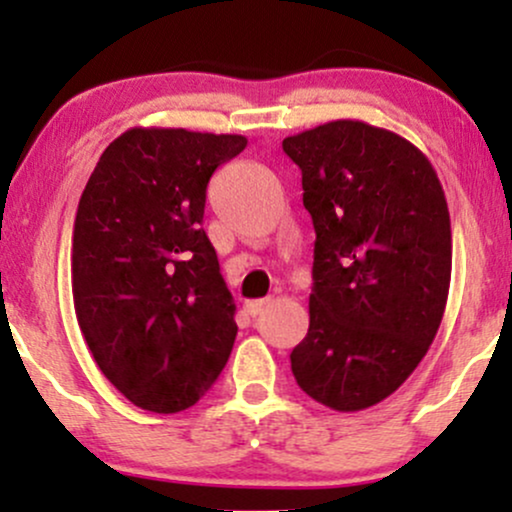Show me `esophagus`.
Returning a JSON list of instances; mask_svg holds the SVG:
<instances>
[{"label":"esophagus","mask_w":512,"mask_h":512,"mask_svg":"<svg viewBox=\"0 0 512 512\" xmlns=\"http://www.w3.org/2000/svg\"><path fill=\"white\" fill-rule=\"evenodd\" d=\"M267 305H269L267 298H260V301H248V303H245V313L257 317L264 308H267Z\"/></svg>","instance_id":"esophagus-1"}]
</instances>
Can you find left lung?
Masks as SVG:
<instances>
[{
	"label": "left lung",
	"mask_w": 512,
	"mask_h": 512,
	"mask_svg": "<svg viewBox=\"0 0 512 512\" xmlns=\"http://www.w3.org/2000/svg\"><path fill=\"white\" fill-rule=\"evenodd\" d=\"M303 173L315 262L308 334L291 351L305 395L334 411L390 397L436 339L450 291V211L421 149L334 120L284 139Z\"/></svg>",
	"instance_id": "left-lung-1"
}]
</instances>
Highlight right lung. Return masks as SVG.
<instances>
[{"label":"right lung","mask_w":512,"mask_h":512,"mask_svg":"<svg viewBox=\"0 0 512 512\" xmlns=\"http://www.w3.org/2000/svg\"><path fill=\"white\" fill-rule=\"evenodd\" d=\"M245 146L243 134L132 127L79 199L76 320L105 378L139 409L192 407L231 356L236 303L202 219L211 173Z\"/></svg>","instance_id":"add662e5"}]
</instances>
